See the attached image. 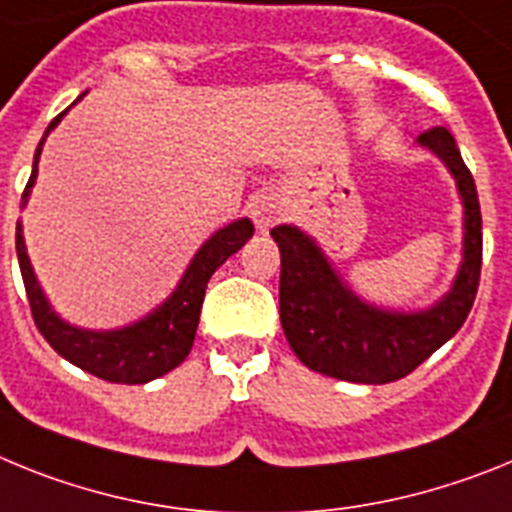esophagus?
Wrapping results in <instances>:
<instances>
[{"mask_svg": "<svg viewBox=\"0 0 512 512\" xmlns=\"http://www.w3.org/2000/svg\"><path fill=\"white\" fill-rule=\"evenodd\" d=\"M252 219H255L257 229L265 234V231L273 229L275 221L281 219V211H278V206L270 198H260V201L252 203Z\"/></svg>", "mask_w": 512, "mask_h": 512, "instance_id": "34e87169", "label": "esophagus"}]
</instances>
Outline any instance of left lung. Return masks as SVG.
Here are the masks:
<instances>
[{"mask_svg":"<svg viewBox=\"0 0 512 512\" xmlns=\"http://www.w3.org/2000/svg\"><path fill=\"white\" fill-rule=\"evenodd\" d=\"M456 177L464 201V262L451 293L433 309L397 314L363 304L342 286L319 247L296 226H275L281 250V324L288 345L311 371L353 384L404 379L451 340L469 317L482 275V213L477 185L451 131L435 126L420 136Z\"/></svg>","mask_w":512,"mask_h":512,"instance_id":"left-lung-1","label":"left lung"}]
</instances>
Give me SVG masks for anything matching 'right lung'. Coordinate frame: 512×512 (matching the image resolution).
Masks as SVG:
<instances>
[{
  "label": "right lung",
  "instance_id": "obj_1",
  "mask_svg": "<svg viewBox=\"0 0 512 512\" xmlns=\"http://www.w3.org/2000/svg\"><path fill=\"white\" fill-rule=\"evenodd\" d=\"M61 115L53 118L51 126L46 128V136L61 121ZM46 136L35 149L33 175L25 185V195L33 188L35 175H38V157H41ZM252 231H255V226H252L250 219H239L216 231L198 250L195 260L190 262L188 273L182 275L180 286H177L170 299L146 319L131 324L126 330L115 332H87L61 322L51 311L41 286L35 281L28 252H25V242H22L20 224H17L15 244L35 327L41 330L48 345L61 358H66L69 363H74V366L102 381H110V384H146V381L159 379L167 371L177 368L188 358L190 348H193L195 330H198V319H201L208 278L216 273L219 265H224L226 257L234 255L252 237Z\"/></svg>",
  "mask_w": 512,
  "mask_h": 512
}]
</instances>
